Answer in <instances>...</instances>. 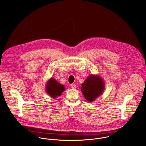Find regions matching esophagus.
<instances>
[{"label":"esophagus","mask_w":146,"mask_h":146,"mask_svg":"<svg viewBox=\"0 0 146 146\" xmlns=\"http://www.w3.org/2000/svg\"><path fill=\"white\" fill-rule=\"evenodd\" d=\"M70 87H71L72 88L74 89V88H75L76 87V86L75 84H70Z\"/></svg>","instance_id":"obj_1"}]
</instances>
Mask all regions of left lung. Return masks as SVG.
Listing matches in <instances>:
<instances>
[{"instance_id":"obj_1","label":"left lung","mask_w":146,"mask_h":146,"mask_svg":"<svg viewBox=\"0 0 146 146\" xmlns=\"http://www.w3.org/2000/svg\"><path fill=\"white\" fill-rule=\"evenodd\" d=\"M81 91L88 102H92L101 95L105 87L103 80L98 76L90 75L82 84Z\"/></svg>"}]
</instances>
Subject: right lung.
Listing matches in <instances>:
<instances>
[{"instance_id": "1", "label": "right lung", "mask_w": 146, "mask_h": 146, "mask_svg": "<svg viewBox=\"0 0 146 146\" xmlns=\"http://www.w3.org/2000/svg\"><path fill=\"white\" fill-rule=\"evenodd\" d=\"M64 91V86L53 78H50L46 83V91L48 95L54 98L60 96Z\"/></svg>"}]
</instances>
